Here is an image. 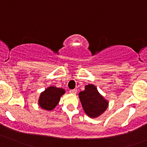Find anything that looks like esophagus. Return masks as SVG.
<instances>
[{"label":"esophagus","instance_id":"obj_1","mask_svg":"<svg viewBox=\"0 0 147 147\" xmlns=\"http://www.w3.org/2000/svg\"><path fill=\"white\" fill-rule=\"evenodd\" d=\"M69 93L72 94H76L77 93V90L76 89H73V90H69Z\"/></svg>","mask_w":147,"mask_h":147}]
</instances>
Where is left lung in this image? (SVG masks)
Masks as SVG:
<instances>
[{
    "mask_svg": "<svg viewBox=\"0 0 147 147\" xmlns=\"http://www.w3.org/2000/svg\"><path fill=\"white\" fill-rule=\"evenodd\" d=\"M79 98L83 110L91 118L99 117L107 109L109 102L100 94L93 84L86 85L85 90L79 93Z\"/></svg>",
    "mask_w": 147,
    "mask_h": 147,
    "instance_id": "8db88e82",
    "label": "left lung"
}]
</instances>
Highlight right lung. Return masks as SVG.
I'll return each instance as SVG.
<instances>
[{
	"label": "right lung",
	"mask_w": 147,
	"mask_h": 147,
	"mask_svg": "<svg viewBox=\"0 0 147 147\" xmlns=\"http://www.w3.org/2000/svg\"><path fill=\"white\" fill-rule=\"evenodd\" d=\"M65 94V90L54 86L48 87L40 94L38 99V105L45 110L51 111L59 102L61 96Z\"/></svg>",
	"instance_id": "add662e5"
}]
</instances>
